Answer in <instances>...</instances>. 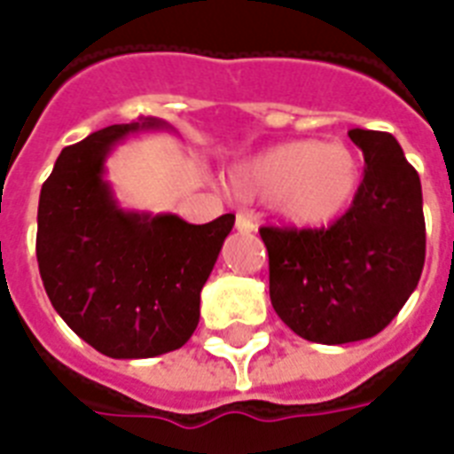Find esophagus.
Wrapping results in <instances>:
<instances>
[{
	"label": "esophagus",
	"instance_id": "1",
	"mask_svg": "<svg viewBox=\"0 0 454 454\" xmlns=\"http://www.w3.org/2000/svg\"><path fill=\"white\" fill-rule=\"evenodd\" d=\"M235 231H238V233H254L256 223L249 219L247 214H238V216H235Z\"/></svg>",
	"mask_w": 454,
	"mask_h": 454
}]
</instances>
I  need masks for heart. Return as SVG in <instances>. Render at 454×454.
I'll return each instance as SVG.
<instances>
[{"label":"heart","mask_w":454,"mask_h":454,"mask_svg":"<svg viewBox=\"0 0 454 454\" xmlns=\"http://www.w3.org/2000/svg\"><path fill=\"white\" fill-rule=\"evenodd\" d=\"M363 162L346 144L299 138L270 145L235 164L228 188L247 202H270L285 226L317 231L353 205Z\"/></svg>","instance_id":"b5f03b06"}]
</instances>
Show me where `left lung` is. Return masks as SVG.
<instances>
[{"mask_svg": "<svg viewBox=\"0 0 454 454\" xmlns=\"http://www.w3.org/2000/svg\"><path fill=\"white\" fill-rule=\"evenodd\" d=\"M365 174L330 228H262L270 303L294 334L348 344L380 334L415 292L427 254L422 184L391 134L351 129Z\"/></svg>", "mask_w": 454, "mask_h": 454, "instance_id": "obj_1", "label": "left lung"}]
</instances>
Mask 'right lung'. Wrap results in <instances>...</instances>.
<instances>
[{"label": "right lung", "mask_w": 454, "mask_h": 454, "mask_svg": "<svg viewBox=\"0 0 454 454\" xmlns=\"http://www.w3.org/2000/svg\"><path fill=\"white\" fill-rule=\"evenodd\" d=\"M169 131L157 117L113 124L63 148L39 192V276L67 327L108 358L176 351L200 323V292L235 216L195 226L124 209L106 178L117 144Z\"/></svg>", "instance_id": "obj_1"}]
</instances>
